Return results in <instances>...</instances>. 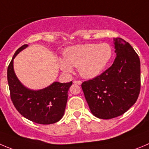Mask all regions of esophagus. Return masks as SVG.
I'll list each match as a JSON object with an SVG mask.
<instances>
[{"instance_id": "34e87169", "label": "esophagus", "mask_w": 149, "mask_h": 149, "mask_svg": "<svg viewBox=\"0 0 149 149\" xmlns=\"http://www.w3.org/2000/svg\"><path fill=\"white\" fill-rule=\"evenodd\" d=\"M74 83H75V84L80 85V84H81V81H79V80H75Z\"/></svg>"}]
</instances>
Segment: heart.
<instances>
[{
  "label": "heart",
  "mask_w": 149,
  "mask_h": 149,
  "mask_svg": "<svg viewBox=\"0 0 149 149\" xmlns=\"http://www.w3.org/2000/svg\"><path fill=\"white\" fill-rule=\"evenodd\" d=\"M112 56V48L108 43L77 45L65 50V59H59V64L65 72H71L73 67H78L82 77L92 79L101 73Z\"/></svg>",
  "instance_id": "obj_1"
}]
</instances>
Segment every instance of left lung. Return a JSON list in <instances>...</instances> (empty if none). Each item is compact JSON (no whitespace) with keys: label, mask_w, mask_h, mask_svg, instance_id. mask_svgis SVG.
I'll use <instances>...</instances> for the list:
<instances>
[{"label":"left lung","mask_w":149,"mask_h":149,"mask_svg":"<svg viewBox=\"0 0 149 149\" xmlns=\"http://www.w3.org/2000/svg\"><path fill=\"white\" fill-rule=\"evenodd\" d=\"M117 56L99 76L84 81L81 88L90 111L101 119L124 114L137 101L140 91V61L129 42L117 37Z\"/></svg>","instance_id":"obj_1"}]
</instances>
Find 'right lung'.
Instances as JSON below:
<instances>
[{
    "mask_svg": "<svg viewBox=\"0 0 149 149\" xmlns=\"http://www.w3.org/2000/svg\"><path fill=\"white\" fill-rule=\"evenodd\" d=\"M28 45H22L14 54L7 70V79L10 96L14 106L24 118L40 124H51L59 121L65 113L68 101L69 83L54 82L40 90L25 87L15 75L13 59Z\"/></svg>",
    "mask_w": 149,
    "mask_h": 149,
    "instance_id": "add662e5",
    "label": "right lung"
}]
</instances>
